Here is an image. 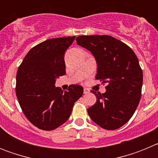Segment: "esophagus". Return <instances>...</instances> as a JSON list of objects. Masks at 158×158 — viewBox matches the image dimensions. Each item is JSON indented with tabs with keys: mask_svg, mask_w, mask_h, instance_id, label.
Masks as SVG:
<instances>
[{
	"mask_svg": "<svg viewBox=\"0 0 158 158\" xmlns=\"http://www.w3.org/2000/svg\"><path fill=\"white\" fill-rule=\"evenodd\" d=\"M89 89H84V94H88V93H89Z\"/></svg>",
	"mask_w": 158,
	"mask_h": 158,
	"instance_id": "obj_1",
	"label": "esophagus"
}]
</instances>
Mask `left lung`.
Masks as SVG:
<instances>
[{
  "label": "left lung",
  "mask_w": 158,
  "mask_h": 158,
  "mask_svg": "<svg viewBox=\"0 0 158 158\" xmlns=\"http://www.w3.org/2000/svg\"><path fill=\"white\" fill-rule=\"evenodd\" d=\"M78 45L91 51L97 62L96 80L107 84L104 93L92 90L96 102L88 108L92 120L106 130L123 126L140 101L143 74L132 49L110 35H81Z\"/></svg>",
  "instance_id": "1"
}]
</instances>
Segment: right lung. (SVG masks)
<instances>
[{
  "mask_svg": "<svg viewBox=\"0 0 158 158\" xmlns=\"http://www.w3.org/2000/svg\"><path fill=\"white\" fill-rule=\"evenodd\" d=\"M76 36L51 39L31 49L16 73V94L23 114L43 131L60 127L69 118L83 87L71 85L63 92L54 84L65 73V52Z\"/></svg>",
  "mask_w": 158,
  "mask_h": 158,
  "instance_id": "right-lung-1",
  "label": "right lung"
}]
</instances>
